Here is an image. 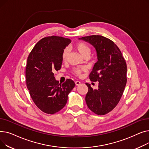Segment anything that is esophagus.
<instances>
[{
  "instance_id": "34e87169",
  "label": "esophagus",
  "mask_w": 149,
  "mask_h": 149,
  "mask_svg": "<svg viewBox=\"0 0 149 149\" xmlns=\"http://www.w3.org/2000/svg\"><path fill=\"white\" fill-rule=\"evenodd\" d=\"M75 84L76 86H79L81 84V82L79 81H75Z\"/></svg>"
}]
</instances>
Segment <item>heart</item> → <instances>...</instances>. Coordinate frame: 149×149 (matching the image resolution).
I'll return each mask as SVG.
<instances>
[{
	"label": "heart",
	"instance_id": "b5f03b06",
	"mask_svg": "<svg viewBox=\"0 0 149 149\" xmlns=\"http://www.w3.org/2000/svg\"><path fill=\"white\" fill-rule=\"evenodd\" d=\"M74 48L79 51V52L84 57L86 55H89L90 53V49L89 46L83 42H79L74 45ZM69 54L68 49L66 48L62 52L61 58L63 61H65L67 60ZM86 70V68H76L73 69V73L77 76H81L82 72H84Z\"/></svg>",
	"mask_w": 149,
	"mask_h": 149
}]
</instances>
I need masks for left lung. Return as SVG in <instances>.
Masks as SVG:
<instances>
[{
    "label": "left lung",
    "instance_id": "1",
    "mask_svg": "<svg viewBox=\"0 0 149 149\" xmlns=\"http://www.w3.org/2000/svg\"><path fill=\"white\" fill-rule=\"evenodd\" d=\"M79 39L91 44L96 49L98 61L89 75L91 81H98V89L86 83L88 92L85 97L90 110L103 115L118 104L127 83V65L119 48L110 39L93 35Z\"/></svg>",
    "mask_w": 149,
    "mask_h": 149
}]
</instances>
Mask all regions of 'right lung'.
<instances>
[{
  "label": "right lung",
  "mask_w": 149,
  "mask_h": 149,
  "mask_svg": "<svg viewBox=\"0 0 149 149\" xmlns=\"http://www.w3.org/2000/svg\"><path fill=\"white\" fill-rule=\"evenodd\" d=\"M70 42V39L59 36L44 37L28 56L25 71L27 88L35 104L46 113L54 114L63 108L75 86L70 79L59 84L54 74L55 70L60 69L62 52Z\"/></svg>",
  "instance_id": "1"
}]
</instances>
